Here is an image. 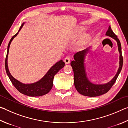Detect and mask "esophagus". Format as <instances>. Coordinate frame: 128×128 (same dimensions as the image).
<instances>
[{"label":"esophagus","mask_w":128,"mask_h":128,"mask_svg":"<svg viewBox=\"0 0 128 128\" xmlns=\"http://www.w3.org/2000/svg\"><path fill=\"white\" fill-rule=\"evenodd\" d=\"M64 61L66 64H69L70 63V59L69 56H66V57L65 58V59L64 60Z\"/></svg>","instance_id":"esophagus-1"}]
</instances>
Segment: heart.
Instances as JSON below:
<instances>
[{
  "label": "heart",
  "mask_w": 128,
  "mask_h": 128,
  "mask_svg": "<svg viewBox=\"0 0 128 128\" xmlns=\"http://www.w3.org/2000/svg\"><path fill=\"white\" fill-rule=\"evenodd\" d=\"M82 31H83V29H82V28H80V29L78 30L76 32V33L74 34L75 38L78 37V36L81 34ZM88 40H89V36H83L80 41L79 46L80 47H82V46H84V44H86V43L88 42Z\"/></svg>",
  "instance_id": "obj_1"
}]
</instances>
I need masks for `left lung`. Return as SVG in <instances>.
<instances>
[{
  "label": "left lung",
  "mask_w": 128,
  "mask_h": 128,
  "mask_svg": "<svg viewBox=\"0 0 128 128\" xmlns=\"http://www.w3.org/2000/svg\"><path fill=\"white\" fill-rule=\"evenodd\" d=\"M106 35L113 38L117 41L118 51L120 52V66L118 72L113 79L107 84L103 85H94L88 81L86 77L85 67H84V59L88 49L78 52L74 55V60L70 62L74 72V84L75 88L80 94L88 96H97L107 92L116 82L118 74L121 70L123 64V58L121 52V43L115 34L112 31L111 26H109Z\"/></svg>",
  "instance_id": "left-lung-1"
}]
</instances>
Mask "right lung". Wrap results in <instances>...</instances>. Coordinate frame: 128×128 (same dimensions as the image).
Masks as SVG:
<instances>
[{
	"instance_id": "right-lung-1",
	"label": "right lung",
	"mask_w": 128,
	"mask_h": 128,
	"mask_svg": "<svg viewBox=\"0 0 128 128\" xmlns=\"http://www.w3.org/2000/svg\"><path fill=\"white\" fill-rule=\"evenodd\" d=\"M24 23L21 26L20 29L18 30V32L12 36L10 39L9 43L8 45L7 48V53L6 55V60H5V68L6 72L8 76L9 77L10 81L12 83L13 85L16 88V89L20 92L22 94L28 95L30 96H42L48 93L51 90L53 86V80L55 75L62 68H63L65 66V63L62 60L58 62L53 66L50 68V69L48 71L46 75L43 77L42 79L40 81L36 82L34 84H24L21 83L20 82L17 81V80L14 78V77H12L10 73L9 72L7 64V59L8 52H9V48L10 43L15 36L18 34V32L22 28Z\"/></svg>"
}]
</instances>
